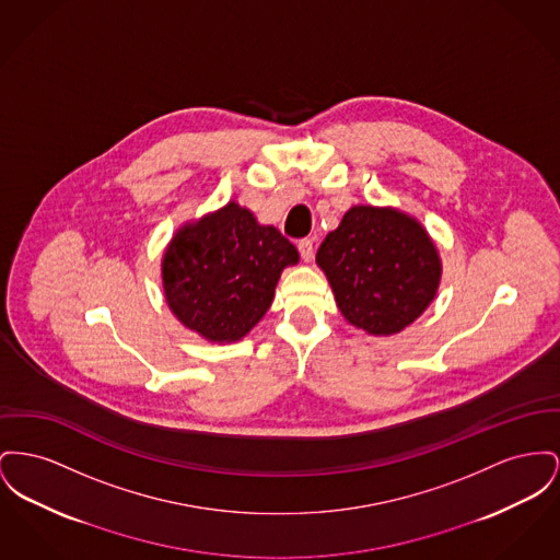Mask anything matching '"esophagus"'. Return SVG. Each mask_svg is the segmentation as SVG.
Returning <instances> with one entry per match:
<instances>
[{
  "mask_svg": "<svg viewBox=\"0 0 560 560\" xmlns=\"http://www.w3.org/2000/svg\"><path fill=\"white\" fill-rule=\"evenodd\" d=\"M298 252H300V258L304 262H311L313 260V254H315V247H313V241L311 238H302L298 243Z\"/></svg>",
  "mask_w": 560,
  "mask_h": 560,
  "instance_id": "obj_1",
  "label": "esophagus"
}]
</instances>
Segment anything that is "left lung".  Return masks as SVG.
I'll use <instances>...</instances> for the list:
<instances>
[{"mask_svg":"<svg viewBox=\"0 0 560 560\" xmlns=\"http://www.w3.org/2000/svg\"><path fill=\"white\" fill-rule=\"evenodd\" d=\"M345 319L374 336L410 326L435 296L440 258L423 226L395 211L358 205L317 252Z\"/></svg>","mask_w":560,"mask_h":560,"instance_id":"1","label":"left lung"}]
</instances>
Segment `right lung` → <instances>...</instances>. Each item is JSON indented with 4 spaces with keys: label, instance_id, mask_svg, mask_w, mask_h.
I'll return each mask as SVG.
<instances>
[{
    "label": "right lung",
    "instance_id": "1",
    "mask_svg": "<svg viewBox=\"0 0 560 560\" xmlns=\"http://www.w3.org/2000/svg\"><path fill=\"white\" fill-rule=\"evenodd\" d=\"M296 262V247L281 232L229 202L168 243L166 302L186 328L211 342H232L262 319L281 270Z\"/></svg>",
    "mask_w": 560,
    "mask_h": 560
}]
</instances>
